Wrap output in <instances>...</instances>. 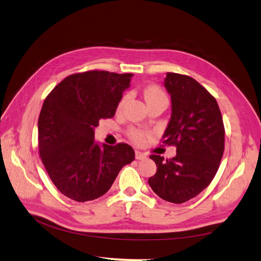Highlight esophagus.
Masks as SVG:
<instances>
[{
  "instance_id": "obj_1",
  "label": "esophagus",
  "mask_w": 261,
  "mask_h": 261,
  "mask_svg": "<svg viewBox=\"0 0 261 261\" xmlns=\"http://www.w3.org/2000/svg\"><path fill=\"white\" fill-rule=\"evenodd\" d=\"M135 153H136V159H138V160H142V159L147 158V154L141 152V151H139V150H136Z\"/></svg>"
}]
</instances>
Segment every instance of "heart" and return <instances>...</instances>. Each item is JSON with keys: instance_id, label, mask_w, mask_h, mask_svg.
Wrapping results in <instances>:
<instances>
[{"instance_id": "1", "label": "heart", "mask_w": 261, "mask_h": 261, "mask_svg": "<svg viewBox=\"0 0 261 261\" xmlns=\"http://www.w3.org/2000/svg\"><path fill=\"white\" fill-rule=\"evenodd\" d=\"M143 95H145L147 104L160 102V101L168 102L167 95H166L165 92L157 85L147 86L145 88V91H143ZM127 99H129V95H127V94H124V95L121 97V99L118 103V107H116V112H121V111L123 110ZM126 134H127V137L130 138V140L132 142L137 143V145H142V143L146 140V137L149 135L148 131L141 129V127H135V126L129 127Z\"/></svg>"}]
</instances>
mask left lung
<instances>
[{
	"label": "left lung",
	"mask_w": 261,
	"mask_h": 261,
	"mask_svg": "<svg viewBox=\"0 0 261 261\" xmlns=\"http://www.w3.org/2000/svg\"><path fill=\"white\" fill-rule=\"evenodd\" d=\"M165 87L171 97V118L163 143L176 147V156L150 158L156 174L148 179L157 195L180 204L197 196L212 181L224 151L225 130L215 97L187 75L167 73Z\"/></svg>",
	"instance_id": "obj_1"
}]
</instances>
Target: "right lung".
Listing matches in <instances>:
<instances>
[{"instance_id":"obj_1","label":"right lung","mask_w":261,"mask_h":261,"mask_svg":"<svg viewBox=\"0 0 261 261\" xmlns=\"http://www.w3.org/2000/svg\"><path fill=\"white\" fill-rule=\"evenodd\" d=\"M132 74L88 70L69 75L48 94L38 120L41 162L54 185L76 202L104 195L135 159L126 143L94 142L99 120L113 118Z\"/></svg>"}]
</instances>
